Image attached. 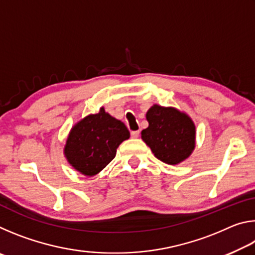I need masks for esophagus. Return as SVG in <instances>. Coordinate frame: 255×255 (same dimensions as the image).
<instances>
[{"label": "esophagus", "mask_w": 255, "mask_h": 255, "mask_svg": "<svg viewBox=\"0 0 255 255\" xmlns=\"http://www.w3.org/2000/svg\"><path fill=\"white\" fill-rule=\"evenodd\" d=\"M138 136H139V131H138V130L131 131V137H132V138H137Z\"/></svg>", "instance_id": "obj_1"}]
</instances>
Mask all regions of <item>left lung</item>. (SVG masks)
I'll list each match as a JSON object with an SVG mask.
<instances>
[{
	"label": "left lung",
	"instance_id": "obj_1",
	"mask_svg": "<svg viewBox=\"0 0 255 255\" xmlns=\"http://www.w3.org/2000/svg\"><path fill=\"white\" fill-rule=\"evenodd\" d=\"M146 119L148 127L141 130V139L155 157L175 165L191 155L196 145V127L187 114L172 107L154 105Z\"/></svg>",
	"mask_w": 255,
	"mask_h": 255
}]
</instances>
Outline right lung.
Segmentation results:
<instances>
[{
	"label": "right lung",
	"mask_w": 255,
	"mask_h": 255,
	"mask_svg": "<svg viewBox=\"0 0 255 255\" xmlns=\"http://www.w3.org/2000/svg\"><path fill=\"white\" fill-rule=\"evenodd\" d=\"M130 133L125 124L101 108L96 115H89L71 129L64 154L76 171L93 176L115 158L118 146Z\"/></svg>",
	"instance_id": "right-lung-1"
}]
</instances>
